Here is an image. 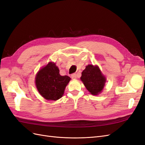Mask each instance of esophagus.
Returning a JSON list of instances; mask_svg holds the SVG:
<instances>
[{
	"mask_svg": "<svg viewBox=\"0 0 145 145\" xmlns=\"http://www.w3.org/2000/svg\"><path fill=\"white\" fill-rule=\"evenodd\" d=\"M71 78H72V79H76V78H77V74H71Z\"/></svg>",
	"mask_w": 145,
	"mask_h": 145,
	"instance_id": "obj_1",
	"label": "esophagus"
}]
</instances>
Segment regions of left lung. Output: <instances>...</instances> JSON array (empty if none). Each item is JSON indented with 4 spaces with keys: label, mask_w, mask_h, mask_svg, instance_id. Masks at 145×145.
Here are the masks:
<instances>
[{
    "label": "left lung",
    "mask_w": 145,
    "mask_h": 145,
    "mask_svg": "<svg viewBox=\"0 0 145 145\" xmlns=\"http://www.w3.org/2000/svg\"><path fill=\"white\" fill-rule=\"evenodd\" d=\"M80 79L87 90L94 95L102 91L106 81L98 66L93 65L86 66L82 72Z\"/></svg>",
    "instance_id": "obj_1"
}]
</instances>
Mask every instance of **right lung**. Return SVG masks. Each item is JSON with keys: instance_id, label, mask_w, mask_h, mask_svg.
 Instances as JSON below:
<instances>
[{"instance_id": "1", "label": "right lung", "mask_w": 145, "mask_h": 145, "mask_svg": "<svg viewBox=\"0 0 145 145\" xmlns=\"http://www.w3.org/2000/svg\"><path fill=\"white\" fill-rule=\"evenodd\" d=\"M71 78L60 76L59 68L54 62H49L39 70L35 78L39 93L48 100H57L62 97Z\"/></svg>"}]
</instances>
